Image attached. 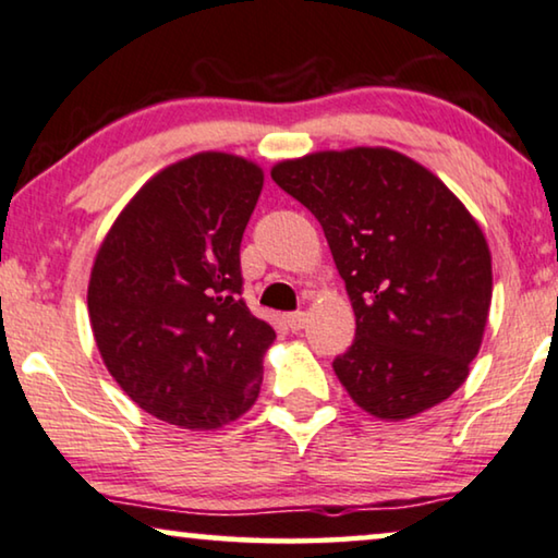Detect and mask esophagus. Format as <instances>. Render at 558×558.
<instances>
[{"mask_svg": "<svg viewBox=\"0 0 558 558\" xmlns=\"http://www.w3.org/2000/svg\"><path fill=\"white\" fill-rule=\"evenodd\" d=\"M305 324H308V316H305L303 311L288 313V326H290V331H301V328H305Z\"/></svg>", "mask_w": 558, "mask_h": 558, "instance_id": "34e87169", "label": "esophagus"}]
</instances>
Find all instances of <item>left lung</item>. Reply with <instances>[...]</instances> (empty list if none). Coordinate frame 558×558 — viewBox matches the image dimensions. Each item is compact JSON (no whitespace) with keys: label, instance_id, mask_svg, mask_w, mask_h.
Instances as JSON below:
<instances>
[{"label":"left lung","instance_id":"1","mask_svg":"<svg viewBox=\"0 0 558 558\" xmlns=\"http://www.w3.org/2000/svg\"><path fill=\"white\" fill-rule=\"evenodd\" d=\"M270 177L324 227L356 339L333 372L372 417L399 422L468 379L488 324L490 250L433 171L384 146L286 159Z\"/></svg>","mask_w":558,"mask_h":558}]
</instances>
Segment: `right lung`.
Wrapping results in <instances>:
<instances>
[{
    "label": "right lung",
    "mask_w": 558,
    "mask_h": 558,
    "mask_svg": "<svg viewBox=\"0 0 558 558\" xmlns=\"http://www.w3.org/2000/svg\"><path fill=\"white\" fill-rule=\"evenodd\" d=\"M263 169L202 151L154 174L100 242L88 282L96 347L141 410L217 429L255 404L270 324L242 301L240 242Z\"/></svg>",
    "instance_id": "obj_1"
}]
</instances>
